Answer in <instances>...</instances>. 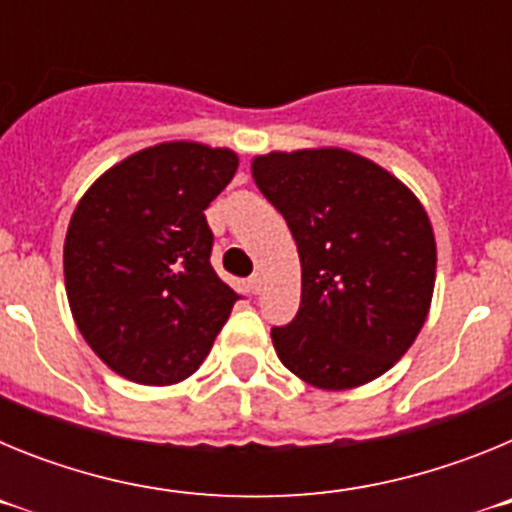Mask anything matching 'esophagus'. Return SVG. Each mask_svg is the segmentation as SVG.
Here are the masks:
<instances>
[{
  "label": "esophagus",
  "instance_id": "esophagus-1",
  "mask_svg": "<svg viewBox=\"0 0 512 512\" xmlns=\"http://www.w3.org/2000/svg\"><path fill=\"white\" fill-rule=\"evenodd\" d=\"M248 287H251L253 295H261V289H264V277H261V274H253V277L248 279Z\"/></svg>",
  "mask_w": 512,
  "mask_h": 512
}]
</instances>
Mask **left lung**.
<instances>
[{"label": "left lung", "mask_w": 512, "mask_h": 512, "mask_svg": "<svg viewBox=\"0 0 512 512\" xmlns=\"http://www.w3.org/2000/svg\"><path fill=\"white\" fill-rule=\"evenodd\" d=\"M251 174L300 253L297 318L271 330L282 364L333 392L390 372L418 338L436 284L433 225L413 189L333 146L253 156Z\"/></svg>", "instance_id": "obj_1"}]
</instances>
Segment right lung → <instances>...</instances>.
<instances>
[{
	"instance_id": "obj_1",
	"label": "right lung",
	"mask_w": 512,
	"mask_h": 512,
	"mask_svg": "<svg viewBox=\"0 0 512 512\" xmlns=\"http://www.w3.org/2000/svg\"><path fill=\"white\" fill-rule=\"evenodd\" d=\"M238 153L166 140L130 153L84 192L63 243L71 315L112 372L146 387L200 369L235 295L210 264L205 210Z\"/></svg>"
}]
</instances>
